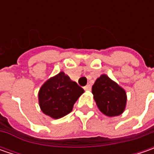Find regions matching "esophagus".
Segmentation results:
<instances>
[{"label":"esophagus","mask_w":154,"mask_h":154,"mask_svg":"<svg viewBox=\"0 0 154 154\" xmlns=\"http://www.w3.org/2000/svg\"><path fill=\"white\" fill-rule=\"evenodd\" d=\"M91 88H92V87H91L90 85H86V86H84V89H85L86 91H90V90H91Z\"/></svg>","instance_id":"esophagus-1"}]
</instances>
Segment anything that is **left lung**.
Returning a JSON list of instances; mask_svg holds the SVG:
<instances>
[{"label":"left lung","instance_id":"left-lung-1","mask_svg":"<svg viewBox=\"0 0 154 154\" xmlns=\"http://www.w3.org/2000/svg\"><path fill=\"white\" fill-rule=\"evenodd\" d=\"M93 98L103 115L112 117L121 115L126 108L125 90L106 74H101L92 87Z\"/></svg>","mask_w":154,"mask_h":154}]
</instances>
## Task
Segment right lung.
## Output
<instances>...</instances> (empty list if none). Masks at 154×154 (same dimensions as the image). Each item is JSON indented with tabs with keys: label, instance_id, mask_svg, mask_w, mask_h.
<instances>
[{
	"label": "right lung",
	"instance_id": "right-lung-1",
	"mask_svg": "<svg viewBox=\"0 0 154 154\" xmlns=\"http://www.w3.org/2000/svg\"><path fill=\"white\" fill-rule=\"evenodd\" d=\"M85 92L64 72L45 81L38 92L40 109L53 119L62 118L73 109L74 104Z\"/></svg>",
	"mask_w": 154,
	"mask_h": 154
}]
</instances>
